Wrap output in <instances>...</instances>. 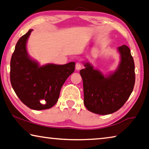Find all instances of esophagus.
I'll use <instances>...</instances> for the list:
<instances>
[{
	"mask_svg": "<svg viewBox=\"0 0 149 149\" xmlns=\"http://www.w3.org/2000/svg\"><path fill=\"white\" fill-rule=\"evenodd\" d=\"M81 67H82V65L79 62H77V64H75V69L77 70H79L81 68Z\"/></svg>",
	"mask_w": 149,
	"mask_h": 149,
	"instance_id": "obj_1",
	"label": "esophagus"
}]
</instances>
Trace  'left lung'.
Masks as SVG:
<instances>
[{
	"label": "left lung",
	"mask_w": 149,
	"mask_h": 149,
	"mask_svg": "<svg viewBox=\"0 0 149 149\" xmlns=\"http://www.w3.org/2000/svg\"><path fill=\"white\" fill-rule=\"evenodd\" d=\"M120 62L117 69L104 75L89 62L80 70L83 79L84 104L90 112L107 115L122 108L132 94L135 85V64L129 47L118 48Z\"/></svg>",
	"instance_id": "obj_1"
}]
</instances>
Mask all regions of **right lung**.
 Listing matches in <instances>:
<instances>
[{
  "label": "right lung",
  "mask_w": 149,
  "mask_h": 149,
  "mask_svg": "<svg viewBox=\"0 0 149 149\" xmlns=\"http://www.w3.org/2000/svg\"><path fill=\"white\" fill-rule=\"evenodd\" d=\"M32 29L17 42L10 61V82L20 100L33 110L52 108L58 100L60 89L75 70V62L40 65L30 58L26 44Z\"/></svg>",
  "instance_id": "add662e5"
}]
</instances>
